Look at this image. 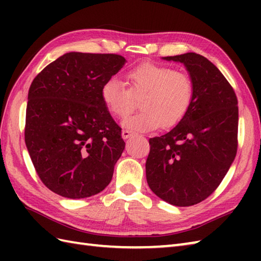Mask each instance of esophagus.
<instances>
[{
    "instance_id": "34e87169",
    "label": "esophagus",
    "mask_w": 261,
    "mask_h": 261,
    "mask_svg": "<svg viewBox=\"0 0 261 261\" xmlns=\"http://www.w3.org/2000/svg\"><path fill=\"white\" fill-rule=\"evenodd\" d=\"M132 136V132L129 130H122V138L123 139H129V138Z\"/></svg>"
}]
</instances>
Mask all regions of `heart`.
I'll use <instances>...</instances> for the list:
<instances>
[{
	"label": "heart",
	"mask_w": 261,
	"mask_h": 261,
	"mask_svg": "<svg viewBox=\"0 0 261 261\" xmlns=\"http://www.w3.org/2000/svg\"><path fill=\"white\" fill-rule=\"evenodd\" d=\"M129 88L112 77L101 88V98L109 112L123 118L134 108V96L140 97V112L127 116L122 125L134 132L173 126L184 118L194 97L191 77L156 64H142L126 74Z\"/></svg>",
	"instance_id": "heart-1"
}]
</instances>
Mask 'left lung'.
Here are the masks:
<instances>
[{
    "instance_id": "obj_1",
    "label": "left lung",
    "mask_w": 261,
    "mask_h": 261,
    "mask_svg": "<svg viewBox=\"0 0 261 261\" xmlns=\"http://www.w3.org/2000/svg\"><path fill=\"white\" fill-rule=\"evenodd\" d=\"M181 63L194 84L190 110L169 132L149 139L150 190L175 206L208 197L224 178L238 148V99L223 74L195 53L163 57Z\"/></svg>"
}]
</instances>
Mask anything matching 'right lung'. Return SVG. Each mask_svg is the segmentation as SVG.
Wrapping results in <instances>:
<instances>
[{
	"instance_id": "obj_1",
	"label": "right lung",
	"mask_w": 261,
	"mask_h": 261,
	"mask_svg": "<svg viewBox=\"0 0 261 261\" xmlns=\"http://www.w3.org/2000/svg\"><path fill=\"white\" fill-rule=\"evenodd\" d=\"M125 63L114 54L67 53L32 82L25 146L41 181L60 196L90 197L112 179L125 143L101 88Z\"/></svg>"
}]
</instances>
